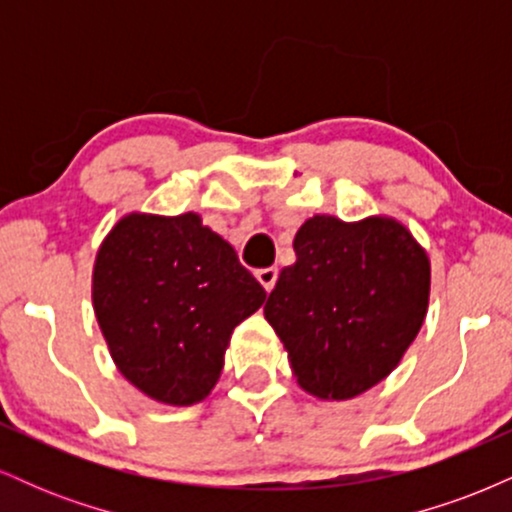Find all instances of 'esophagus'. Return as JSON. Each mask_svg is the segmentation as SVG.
Segmentation results:
<instances>
[{
    "mask_svg": "<svg viewBox=\"0 0 512 512\" xmlns=\"http://www.w3.org/2000/svg\"><path fill=\"white\" fill-rule=\"evenodd\" d=\"M255 276H257V281H260V284H262V289L269 293V291L274 289L276 276H279V272H276V267H264V269H257Z\"/></svg>",
    "mask_w": 512,
    "mask_h": 512,
    "instance_id": "esophagus-1",
    "label": "esophagus"
}]
</instances>
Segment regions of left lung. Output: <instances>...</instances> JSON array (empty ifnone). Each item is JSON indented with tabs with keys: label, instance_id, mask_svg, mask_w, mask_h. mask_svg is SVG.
<instances>
[{
	"label": "left lung",
	"instance_id": "obj_1",
	"mask_svg": "<svg viewBox=\"0 0 512 512\" xmlns=\"http://www.w3.org/2000/svg\"><path fill=\"white\" fill-rule=\"evenodd\" d=\"M264 317L298 385L351 399L390 375L424 325L431 264L402 223L313 216L293 240Z\"/></svg>",
	"mask_w": 512,
	"mask_h": 512
}]
</instances>
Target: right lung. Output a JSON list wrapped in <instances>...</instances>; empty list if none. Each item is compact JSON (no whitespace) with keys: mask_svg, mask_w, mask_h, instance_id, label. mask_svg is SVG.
Instances as JSON below:
<instances>
[{"mask_svg":"<svg viewBox=\"0 0 512 512\" xmlns=\"http://www.w3.org/2000/svg\"><path fill=\"white\" fill-rule=\"evenodd\" d=\"M264 298L236 250L197 214L125 216L93 269L110 356L129 383L166 404L209 395L233 330Z\"/></svg>","mask_w":512,"mask_h":512,"instance_id":"add662e5","label":"right lung"}]
</instances>
